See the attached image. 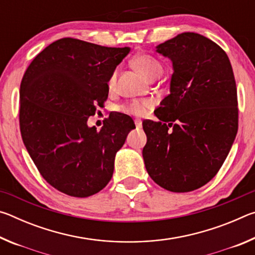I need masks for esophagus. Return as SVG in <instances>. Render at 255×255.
<instances>
[{"label": "esophagus", "instance_id": "obj_1", "mask_svg": "<svg viewBox=\"0 0 255 255\" xmlns=\"http://www.w3.org/2000/svg\"><path fill=\"white\" fill-rule=\"evenodd\" d=\"M135 126H136V128L137 129H140L141 128V122H140V120H135Z\"/></svg>", "mask_w": 255, "mask_h": 255}]
</instances>
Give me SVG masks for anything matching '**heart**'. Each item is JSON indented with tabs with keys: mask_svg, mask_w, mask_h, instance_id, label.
<instances>
[{
	"mask_svg": "<svg viewBox=\"0 0 255 255\" xmlns=\"http://www.w3.org/2000/svg\"><path fill=\"white\" fill-rule=\"evenodd\" d=\"M133 66H135L136 70L138 72H140L145 77H147L148 80H153L155 77H157L162 74L163 72V67L162 64L158 62V60L153 57L150 55H139L133 59ZM116 82V72L111 75L110 80H109V85L112 86ZM152 106L150 101H132L128 105L124 106L122 108V110L124 112H127V114H131L138 116H144L147 110Z\"/></svg>",
	"mask_w": 255,
	"mask_h": 255,
	"instance_id": "b5f03b06",
	"label": "heart"
}]
</instances>
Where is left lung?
Masks as SVG:
<instances>
[{
	"label": "left lung",
	"instance_id": "8db88e82",
	"mask_svg": "<svg viewBox=\"0 0 255 255\" xmlns=\"http://www.w3.org/2000/svg\"><path fill=\"white\" fill-rule=\"evenodd\" d=\"M171 59L170 94L145 120L147 173L172 192L201 188L217 174L234 143L239 109L228 56L205 36L183 32L156 46Z\"/></svg>",
	"mask_w": 255,
	"mask_h": 255
}]
</instances>
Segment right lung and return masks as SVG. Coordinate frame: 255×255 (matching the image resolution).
I'll return each mask as SVG.
<instances>
[{
  "label": "right lung",
  "mask_w": 255,
  "mask_h": 255,
  "mask_svg": "<svg viewBox=\"0 0 255 255\" xmlns=\"http://www.w3.org/2000/svg\"><path fill=\"white\" fill-rule=\"evenodd\" d=\"M130 48L63 38L38 54L20 86V130L34 165L65 195L85 198L109 183L115 157L135 128L116 114L100 130L89 127L108 99L109 82Z\"/></svg>",
  "instance_id": "right-lung-1"
}]
</instances>
